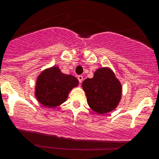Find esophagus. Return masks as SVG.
<instances>
[{"label": "esophagus", "instance_id": "esophagus-1", "mask_svg": "<svg viewBox=\"0 0 159 159\" xmlns=\"http://www.w3.org/2000/svg\"><path fill=\"white\" fill-rule=\"evenodd\" d=\"M78 81H79L80 83H81V82L83 81V76H82V75H78Z\"/></svg>", "mask_w": 159, "mask_h": 159}]
</instances>
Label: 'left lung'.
Here are the masks:
<instances>
[{"label":"left lung","instance_id":"obj_1","mask_svg":"<svg viewBox=\"0 0 159 159\" xmlns=\"http://www.w3.org/2000/svg\"><path fill=\"white\" fill-rule=\"evenodd\" d=\"M88 105L98 114H104L117 107L122 96V85L110 68L103 67L94 72L93 78L82 83Z\"/></svg>","mask_w":159,"mask_h":159}]
</instances>
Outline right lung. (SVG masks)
I'll use <instances>...</instances> for the list:
<instances>
[{
  "label": "right lung",
  "instance_id": "add662e5",
  "mask_svg": "<svg viewBox=\"0 0 159 159\" xmlns=\"http://www.w3.org/2000/svg\"><path fill=\"white\" fill-rule=\"evenodd\" d=\"M78 85V79L62 73L57 66L45 69L36 79L35 96L43 106L55 107L66 101L69 91Z\"/></svg>",
  "mask_w": 159,
  "mask_h": 159
}]
</instances>
